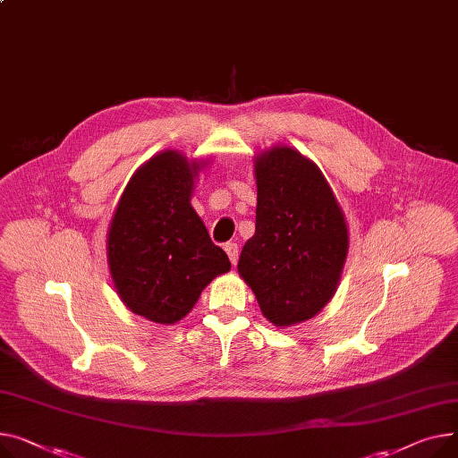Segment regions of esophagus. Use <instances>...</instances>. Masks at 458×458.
<instances>
[{"label": "esophagus", "instance_id": "obj_1", "mask_svg": "<svg viewBox=\"0 0 458 458\" xmlns=\"http://www.w3.org/2000/svg\"><path fill=\"white\" fill-rule=\"evenodd\" d=\"M225 250H226L228 258H230V261H232V265H235V263H237V258H239V247H237V242H226Z\"/></svg>", "mask_w": 458, "mask_h": 458}]
</instances>
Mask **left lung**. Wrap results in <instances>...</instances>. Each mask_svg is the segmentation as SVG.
<instances>
[{
	"label": "left lung",
	"instance_id": "obj_1",
	"mask_svg": "<svg viewBox=\"0 0 458 458\" xmlns=\"http://www.w3.org/2000/svg\"><path fill=\"white\" fill-rule=\"evenodd\" d=\"M256 180V233L237 270L272 324H298L337 289L348 252L344 216L324 174L294 148L261 155Z\"/></svg>",
	"mask_w": 458,
	"mask_h": 458
}]
</instances>
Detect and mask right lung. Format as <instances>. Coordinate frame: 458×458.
Segmentation results:
<instances>
[{
    "label": "right lung",
    "mask_w": 458,
    "mask_h": 458,
    "mask_svg": "<svg viewBox=\"0 0 458 458\" xmlns=\"http://www.w3.org/2000/svg\"><path fill=\"white\" fill-rule=\"evenodd\" d=\"M197 164L160 152L131 178L108 230V265L127 308L152 322L174 324L202 289L230 270L190 204Z\"/></svg>",
    "instance_id": "obj_1"
}]
</instances>
